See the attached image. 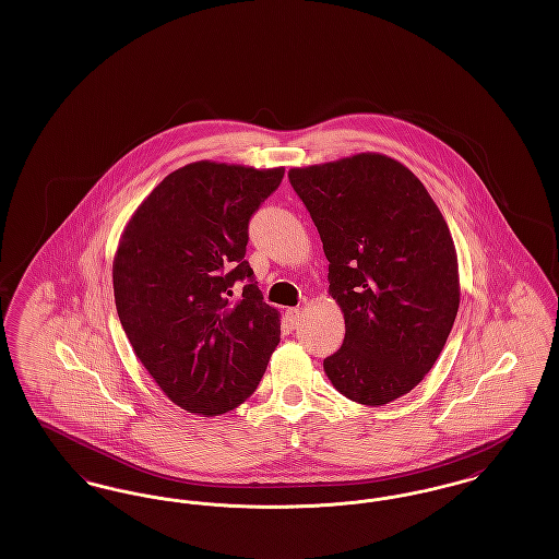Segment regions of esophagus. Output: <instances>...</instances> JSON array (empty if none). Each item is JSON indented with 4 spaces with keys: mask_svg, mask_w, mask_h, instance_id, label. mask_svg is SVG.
<instances>
[{
    "mask_svg": "<svg viewBox=\"0 0 559 559\" xmlns=\"http://www.w3.org/2000/svg\"><path fill=\"white\" fill-rule=\"evenodd\" d=\"M285 317H287L292 326H297V324H299V320H301V308H287Z\"/></svg>",
    "mask_w": 559,
    "mask_h": 559,
    "instance_id": "34e87169",
    "label": "esophagus"
}]
</instances>
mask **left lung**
<instances>
[{
	"instance_id": "left-lung-1",
	"label": "left lung",
	"mask_w": 559,
	"mask_h": 559,
	"mask_svg": "<svg viewBox=\"0 0 559 559\" xmlns=\"http://www.w3.org/2000/svg\"><path fill=\"white\" fill-rule=\"evenodd\" d=\"M289 180L319 228L329 295L346 320L344 346L322 362L329 381L365 406L408 394L438 360L461 301L444 215L406 165L381 153L292 167Z\"/></svg>"
}]
</instances>
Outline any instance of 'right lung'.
<instances>
[{
    "instance_id": "add662e5",
    "label": "right lung",
    "mask_w": 559,
    "mask_h": 559,
    "mask_svg": "<svg viewBox=\"0 0 559 559\" xmlns=\"http://www.w3.org/2000/svg\"><path fill=\"white\" fill-rule=\"evenodd\" d=\"M285 167L194 160L163 178L126 224L112 260L123 331L163 394L215 417L249 399L281 342L245 260L247 224ZM251 280L235 300L231 285Z\"/></svg>"
}]
</instances>
